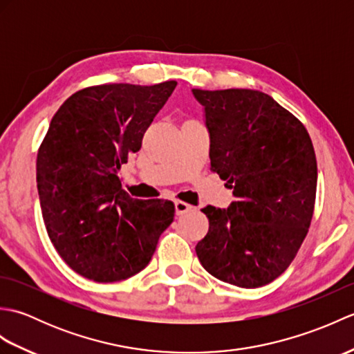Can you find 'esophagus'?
Here are the masks:
<instances>
[{
    "label": "esophagus",
    "mask_w": 354,
    "mask_h": 354,
    "mask_svg": "<svg viewBox=\"0 0 354 354\" xmlns=\"http://www.w3.org/2000/svg\"><path fill=\"white\" fill-rule=\"evenodd\" d=\"M192 208L193 207L190 204H187V202H184V201H175V209H176L178 216L192 212Z\"/></svg>",
    "instance_id": "obj_1"
}]
</instances>
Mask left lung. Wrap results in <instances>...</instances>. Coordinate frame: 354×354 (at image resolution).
Returning a JSON list of instances; mask_svg holds the SVG:
<instances>
[{
    "label": "left lung",
    "mask_w": 354,
    "mask_h": 354,
    "mask_svg": "<svg viewBox=\"0 0 354 354\" xmlns=\"http://www.w3.org/2000/svg\"><path fill=\"white\" fill-rule=\"evenodd\" d=\"M204 106L209 161L236 201L201 209L209 222L196 245L221 281L260 288L281 275L310 227L317 156L299 120L254 89H192Z\"/></svg>",
    "instance_id": "obj_1"
}]
</instances>
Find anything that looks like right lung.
I'll list each match as a JSON object with an SVG mask.
<instances>
[{"instance_id": "obj_1", "label": "right lung", "mask_w": 354, "mask_h": 354, "mask_svg": "<svg viewBox=\"0 0 354 354\" xmlns=\"http://www.w3.org/2000/svg\"><path fill=\"white\" fill-rule=\"evenodd\" d=\"M175 86L85 88L51 118L37 152V193L51 243L82 277L112 283L138 274L173 222V202L131 198L118 171Z\"/></svg>"}]
</instances>
